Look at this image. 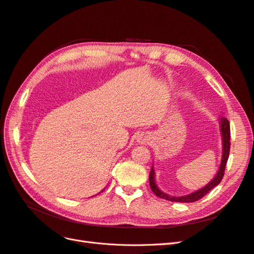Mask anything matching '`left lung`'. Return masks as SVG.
Here are the masks:
<instances>
[{"mask_svg":"<svg viewBox=\"0 0 254 254\" xmlns=\"http://www.w3.org/2000/svg\"><path fill=\"white\" fill-rule=\"evenodd\" d=\"M220 130H221V134H222V158H221V164L218 170L217 175L215 176V178L206 186L202 189H200L199 190L194 191L190 195H186V196H181V197H174V196H170L163 191H161L157 184L155 182V172H153V167H151L150 173H149V184H150V189L153 191V194L156 196L165 199V200H170V201H175V202H194L201 199L202 197H204L209 191L215 188L216 186H218L219 182L224 178L225 175V170H226V165H227V161L229 158V153H230V123L226 118H221L220 119Z\"/></svg>","mask_w":254,"mask_h":254,"instance_id":"1","label":"left lung"}]
</instances>
